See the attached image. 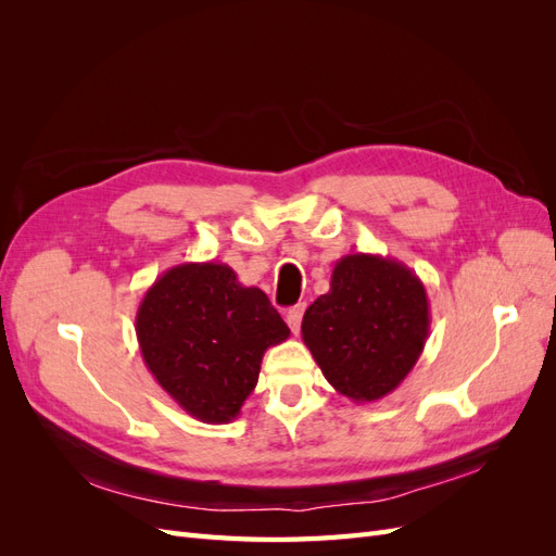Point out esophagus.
I'll return each instance as SVG.
<instances>
[{"label":"esophagus","instance_id":"obj_1","mask_svg":"<svg viewBox=\"0 0 556 556\" xmlns=\"http://www.w3.org/2000/svg\"><path fill=\"white\" fill-rule=\"evenodd\" d=\"M304 311H306V304H296L288 311V315H285V319H288V325L292 329V333H299L301 329V317H304Z\"/></svg>","mask_w":556,"mask_h":556}]
</instances>
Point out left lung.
<instances>
[{
    "label": "left lung",
    "mask_w": 556,
    "mask_h": 556,
    "mask_svg": "<svg viewBox=\"0 0 556 556\" xmlns=\"http://www.w3.org/2000/svg\"><path fill=\"white\" fill-rule=\"evenodd\" d=\"M429 299L406 264L380 255H345L331 288L308 306L301 339L336 392L355 403L394 392L422 355Z\"/></svg>",
    "instance_id": "obj_1"
}]
</instances>
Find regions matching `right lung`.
Listing matches in <instances>:
<instances>
[{
    "instance_id": "obj_1",
    "label": "right lung",
    "mask_w": 556,
    "mask_h": 556,
    "mask_svg": "<svg viewBox=\"0 0 556 556\" xmlns=\"http://www.w3.org/2000/svg\"><path fill=\"white\" fill-rule=\"evenodd\" d=\"M290 329L260 288L217 262L172 266L137 311L148 371L178 406L208 425L237 419L255 390L264 352Z\"/></svg>"
}]
</instances>
